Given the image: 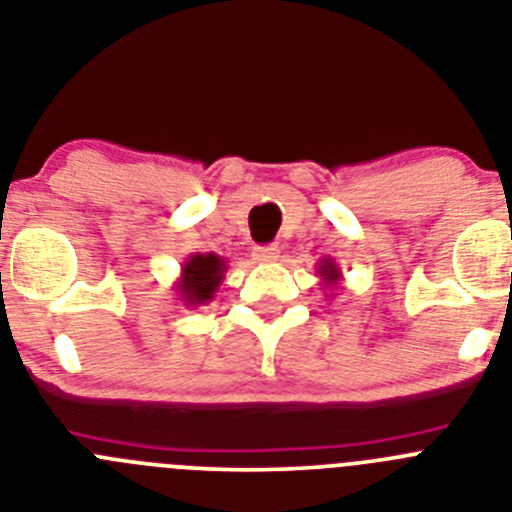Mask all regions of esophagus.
<instances>
[{
    "mask_svg": "<svg viewBox=\"0 0 512 512\" xmlns=\"http://www.w3.org/2000/svg\"><path fill=\"white\" fill-rule=\"evenodd\" d=\"M277 259H279V246L253 248V261H256V264H274Z\"/></svg>",
    "mask_w": 512,
    "mask_h": 512,
    "instance_id": "1",
    "label": "esophagus"
}]
</instances>
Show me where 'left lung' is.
Listing matches in <instances>:
<instances>
[{
  "mask_svg": "<svg viewBox=\"0 0 512 512\" xmlns=\"http://www.w3.org/2000/svg\"><path fill=\"white\" fill-rule=\"evenodd\" d=\"M318 277L323 279L325 287H336V284L343 279V274H341V269H338L336 261H333V259H323L318 264Z\"/></svg>",
  "mask_w": 512,
  "mask_h": 512,
  "instance_id": "obj_1",
  "label": "left lung"
}]
</instances>
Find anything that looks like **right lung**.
Segmentation results:
<instances>
[{
  "mask_svg": "<svg viewBox=\"0 0 512 512\" xmlns=\"http://www.w3.org/2000/svg\"><path fill=\"white\" fill-rule=\"evenodd\" d=\"M225 271H228V264H225L223 256L192 253L182 264V277L174 282L176 295L187 307L207 305L215 297L217 287L223 284Z\"/></svg>",
  "mask_w": 512,
  "mask_h": 512,
  "instance_id": "add662e5",
  "label": "right lung"
}]
</instances>
